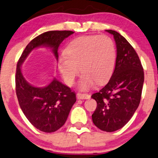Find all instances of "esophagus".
I'll return each instance as SVG.
<instances>
[{
	"mask_svg": "<svg viewBox=\"0 0 158 158\" xmlns=\"http://www.w3.org/2000/svg\"><path fill=\"white\" fill-rule=\"evenodd\" d=\"M77 97L78 99H89L90 98V95H88V94H87V93H85V94L77 93Z\"/></svg>",
	"mask_w": 158,
	"mask_h": 158,
	"instance_id": "obj_1",
	"label": "esophagus"
}]
</instances>
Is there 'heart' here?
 I'll return each instance as SVG.
<instances>
[{"mask_svg":"<svg viewBox=\"0 0 158 158\" xmlns=\"http://www.w3.org/2000/svg\"><path fill=\"white\" fill-rule=\"evenodd\" d=\"M57 58V66L65 82L74 83L80 69L83 71L78 87L86 91L106 81L112 73L116 63L115 44L107 35H85L69 43Z\"/></svg>","mask_w":158,"mask_h":158,"instance_id":"heart-1","label":"heart"}]
</instances>
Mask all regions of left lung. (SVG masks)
<instances>
[{
	"instance_id": "8db88e82",
	"label": "left lung",
	"mask_w": 158,
	"mask_h": 158,
	"mask_svg": "<svg viewBox=\"0 0 158 158\" xmlns=\"http://www.w3.org/2000/svg\"><path fill=\"white\" fill-rule=\"evenodd\" d=\"M106 31L114 39L117 58L109 82L91 96L97 102L92 119L101 131L113 132L126 125L139 107L144 74L139 56L128 41L117 31Z\"/></svg>"
}]
</instances>
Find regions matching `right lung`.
Segmentation results:
<instances>
[{
	"label": "right lung",
	"instance_id": "obj_1",
	"mask_svg": "<svg viewBox=\"0 0 158 158\" xmlns=\"http://www.w3.org/2000/svg\"><path fill=\"white\" fill-rule=\"evenodd\" d=\"M71 31H52L38 35L22 54L16 71V93L19 106L30 123L39 131L52 133L64 125L77 98L76 93L55 78L42 87L32 85L22 73V64L35 48H50L56 60L57 49L63 40L72 35Z\"/></svg>",
	"mask_w": 158,
	"mask_h": 158
}]
</instances>
